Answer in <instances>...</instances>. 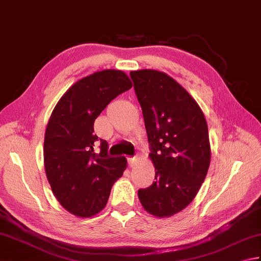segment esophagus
Here are the masks:
<instances>
[{
  "instance_id": "obj_1",
  "label": "esophagus",
  "mask_w": 261,
  "mask_h": 261,
  "mask_svg": "<svg viewBox=\"0 0 261 261\" xmlns=\"http://www.w3.org/2000/svg\"><path fill=\"white\" fill-rule=\"evenodd\" d=\"M127 160H128V166L129 167H134L136 165V162H137L136 156H134V158H128Z\"/></svg>"
}]
</instances>
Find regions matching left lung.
<instances>
[{"label":"left lung","mask_w":261,"mask_h":261,"mask_svg":"<svg viewBox=\"0 0 261 261\" xmlns=\"http://www.w3.org/2000/svg\"><path fill=\"white\" fill-rule=\"evenodd\" d=\"M143 112L153 184L139 190L147 213L170 217L188 207L207 176L210 143L202 110L189 92L165 72L130 71Z\"/></svg>","instance_id":"obj_1"}]
</instances>
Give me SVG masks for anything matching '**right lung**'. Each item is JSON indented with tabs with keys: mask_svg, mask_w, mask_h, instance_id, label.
<instances>
[{
	"mask_svg": "<svg viewBox=\"0 0 261 261\" xmlns=\"http://www.w3.org/2000/svg\"><path fill=\"white\" fill-rule=\"evenodd\" d=\"M132 86L124 71H96L75 83L52 111L44 137V167L57 200L77 217L100 213L126 169V158L108 155L109 146L94 134V121Z\"/></svg>",
	"mask_w": 261,
	"mask_h": 261,
	"instance_id": "right-lung-1",
	"label": "right lung"
}]
</instances>
